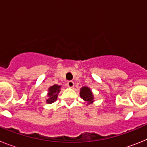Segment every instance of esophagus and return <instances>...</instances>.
Instances as JSON below:
<instances>
[{"instance_id": "obj_1", "label": "esophagus", "mask_w": 147, "mask_h": 147, "mask_svg": "<svg viewBox=\"0 0 147 147\" xmlns=\"http://www.w3.org/2000/svg\"><path fill=\"white\" fill-rule=\"evenodd\" d=\"M66 85H67V86H69V87L72 88L74 86V82L72 81H69L67 82V84H66Z\"/></svg>"}]
</instances>
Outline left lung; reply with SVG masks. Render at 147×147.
I'll list each match as a JSON object with an SVG mask.
<instances>
[{
    "label": "left lung",
    "instance_id": "obj_1",
    "mask_svg": "<svg viewBox=\"0 0 147 147\" xmlns=\"http://www.w3.org/2000/svg\"><path fill=\"white\" fill-rule=\"evenodd\" d=\"M80 96L83 100L87 102V104H92L94 101V96L91 89L87 86H84L80 90Z\"/></svg>",
    "mask_w": 147,
    "mask_h": 147
}]
</instances>
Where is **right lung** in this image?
<instances>
[{"mask_svg": "<svg viewBox=\"0 0 147 147\" xmlns=\"http://www.w3.org/2000/svg\"><path fill=\"white\" fill-rule=\"evenodd\" d=\"M60 91H61V86L55 84L53 86H50L48 89V94H47L48 96V98L47 99V104H52L53 102L55 101L58 98V95Z\"/></svg>", "mask_w": 147, "mask_h": 147, "instance_id": "right-lung-1", "label": "right lung"}]
</instances>
